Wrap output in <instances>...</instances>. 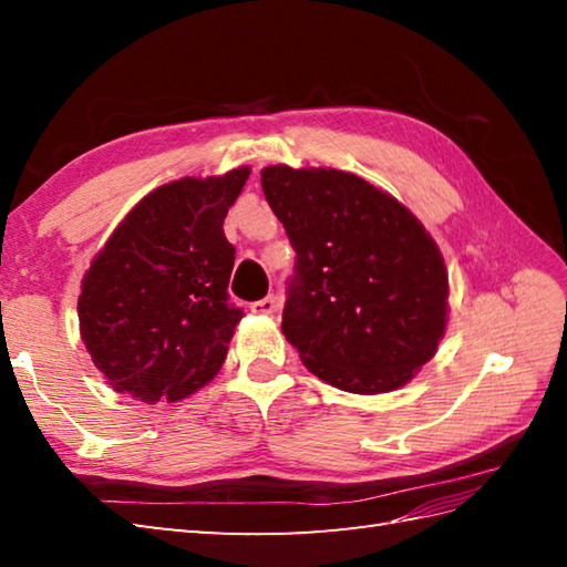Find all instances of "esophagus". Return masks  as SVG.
I'll return each mask as SVG.
<instances>
[{"mask_svg":"<svg viewBox=\"0 0 567 567\" xmlns=\"http://www.w3.org/2000/svg\"><path fill=\"white\" fill-rule=\"evenodd\" d=\"M277 309H280V302H277V297H272V295L262 297V299H258V302L250 305L252 315H260V317H272Z\"/></svg>","mask_w":567,"mask_h":567,"instance_id":"obj_1","label":"esophagus"}]
</instances>
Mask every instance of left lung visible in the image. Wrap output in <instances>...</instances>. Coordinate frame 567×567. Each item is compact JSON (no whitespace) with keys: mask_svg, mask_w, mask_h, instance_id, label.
<instances>
[{"mask_svg":"<svg viewBox=\"0 0 567 567\" xmlns=\"http://www.w3.org/2000/svg\"><path fill=\"white\" fill-rule=\"evenodd\" d=\"M260 185L297 250L285 339L333 388H404L449 323L436 240L402 202L353 173L268 165Z\"/></svg>","mask_w":567,"mask_h":567,"instance_id":"1","label":"left lung"}]
</instances>
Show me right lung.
<instances>
[{
    "label": "right lung",
    "mask_w": 567,
    "mask_h": 567,
    "mask_svg": "<svg viewBox=\"0 0 567 567\" xmlns=\"http://www.w3.org/2000/svg\"><path fill=\"white\" fill-rule=\"evenodd\" d=\"M250 167L155 187L82 277V343L112 390L177 402L221 370L244 311L228 305L236 248L224 236Z\"/></svg>",
    "instance_id": "obj_1"
}]
</instances>
